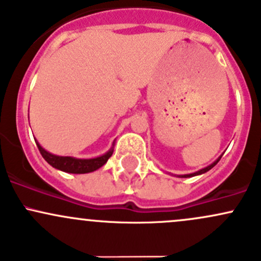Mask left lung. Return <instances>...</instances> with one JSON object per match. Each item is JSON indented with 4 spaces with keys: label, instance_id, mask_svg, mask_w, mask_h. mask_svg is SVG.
Here are the masks:
<instances>
[{
    "label": "left lung",
    "instance_id": "obj_1",
    "mask_svg": "<svg viewBox=\"0 0 261 261\" xmlns=\"http://www.w3.org/2000/svg\"><path fill=\"white\" fill-rule=\"evenodd\" d=\"M221 158V157H220ZM220 158L217 161H215L214 163H212V165H210L208 166V167H206V168H202V170H200L198 172H195V173H191V174H184V176H179V177H193V176H197V174H202V173H205V172H207V171H210L212 167H214V166H216V163L219 162L220 161Z\"/></svg>",
    "mask_w": 261,
    "mask_h": 261
}]
</instances>
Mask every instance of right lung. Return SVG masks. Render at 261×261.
I'll list each match as a JSON object with an SVG mask.
<instances>
[{"label": "right lung", "mask_w": 261, "mask_h": 261, "mask_svg": "<svg viewBox=\"0 0 261 261\" xmlns=\"http://www.w3.org/2000/svg\"><path fill=\"white\" fill-rule=\"evenodd\" d=\"M36 144L40 153H41V155L49 165L60 171L68 172V173H88V172L98 170L101 166L106 165L107 161H108L113 154V149H111L109 152H107L106 154L100 155V157L91 158V160H79V158L60 157V155L51 154L47 150L42 148L37 142Z\"/></svg>", "instance_id": "obj_1"}]
</instances>
